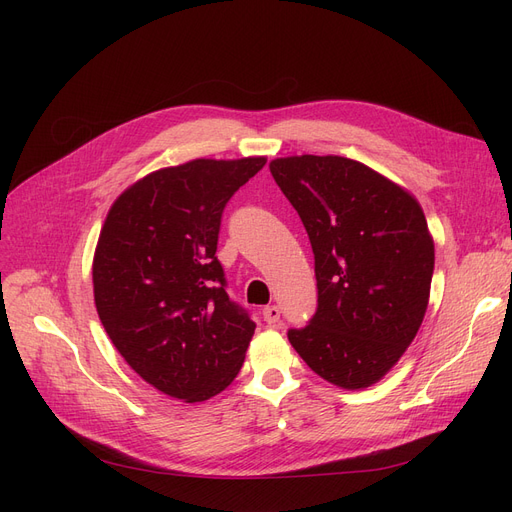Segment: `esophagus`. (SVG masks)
<instances>
[{"instance_id": "obj_1", "label": "esophagus", "mask_w": 512, "mask_h": 512, "mask_svg": "<svg viewBox=\"0 0 512 512\" xmlns=\"http://www.w3.org/2000/svg\"><path fill=\"white\" fill-rule=\"evenodd\" d=\"M280 317H282V311H280L278 305H270V307L263 309V319H265L270 326H276L278 321H280Z\"/></svg>"}]
</instances>
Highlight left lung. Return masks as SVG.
Segmentation results:
<instances>
[{"label": "left lung", "instance_id": "8db88e82", "mask_svg": "<svg viewBox=\"0 0 512 512\" xmlns=\"http://www.w3.org/2000/svg\"><path fill=\"white\" fill-rule=\"evenodd\" d=\"M270 172L315 257L317 309L288 340L330 384L367 388L423 321L434 274L425 215L405 188L348 157H280Z\"/></svg>", "mask_w": 512, "mask_h": 512}]
</instances>
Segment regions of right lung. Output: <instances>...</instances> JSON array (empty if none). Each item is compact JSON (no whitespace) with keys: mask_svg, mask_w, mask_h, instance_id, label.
<instances>
[{"mask_svg":"<svg viewBox=\"0 0 512 512\" xmlns=\"http://www.w3.org/2000/svg\"><path fill=\"white\" fill-rule=\"evenodd\" d=\"M265 157L193 159L134 182L93 259L101 324L126 363L172 398L201 402L238 375L255 321L215 257L226 203Z\"/></svg>","mask_w":512,"mask_h":512,"instance_id":"1","label":"right lung"}]
</instances>
